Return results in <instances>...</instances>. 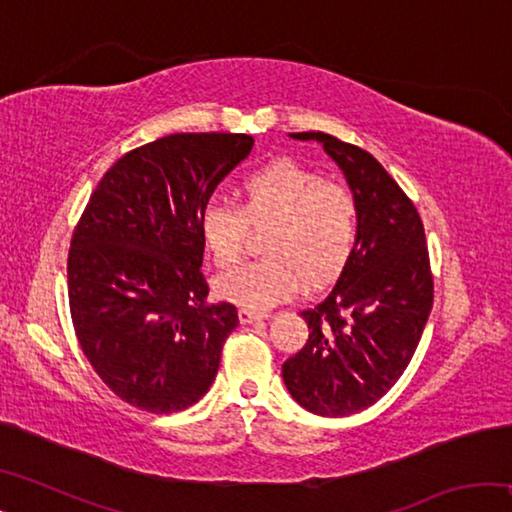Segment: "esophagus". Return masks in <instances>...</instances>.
Listing matches in <instances>:
<instances>
[{
  "mask_svg": "<svg viewBox=\"0 0 512 512\" xmlns=\"http://www.w3.org/2000/svg\"><path fill=\"white\" fill-rule=\"evenodd\" d=\"M266 314H259V311H253V309H239V320L244 325H250V323H257V320H264Z\"/></svg>",
  "mask_w": 512,
  "mask_h": 512,
  "instance_id": "34e87169",
  "label": "esophagus"
}]
</instances>
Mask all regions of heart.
Wrapping results in <instances>:
<instances>
[{
  "label": "heart",
  "instance_id": "obj_1",
  "mask_svg": "<svg viewBox=\"0 0 512 512\" xmlns=\"http://www.w3.org/2000/svg\"><path fill=\"white\" fill-rule=\"evenodd\" d=\"M250 225H271L264 259L219 280L235 305L266 311L296 296L302 284L323 287L348 268L361 237V207L348 187L291 160H277L241 180V207L207 203L198 219L201 239L221 271L237 266Z\"/></svg>",
  "mask_w": 512,
  "mask_h": 512
}]
</instances>
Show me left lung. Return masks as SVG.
Instances as JSON below:
<instances>
[{"mask_svg":"<svg viewBox=\"0 0 512 512\" xmlns=\"http://www.w3.org/2000/svg\"><path fill=\"white\" fill-rule=\"evenodd\" d=\"M291 137L323 144L361 207L354 257L332 291L300 311L309 339L282 366L300 406L343 418L384 397L409 366L433 305L429 250L411 198L368 151L327 133Z\"/></svg>","mask_w":512,"mask_h":512,"instance_id":"left-lung-1","label":"left lung"}]
</instances>
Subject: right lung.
Segmentation results:
<instances>
[{
	"label": "right lung",
	"mask_w": 512,
	"mask_h": 512,
	"mask_svg": "<svg viewBox=\"0 0 512 512\" xmlns=\"http://www.w3.org/2000/svg\"><path fill=\"white\" fill-rule=\"evenodd\" d=\"M253 144L241 133H176L128 151L76 225V336L103 384L137 409L176 413L201 400L239 325L235 305L207 302L198 219Z\"/></svg>",
	"instance_id": "obj_1"
}]
</instances>
